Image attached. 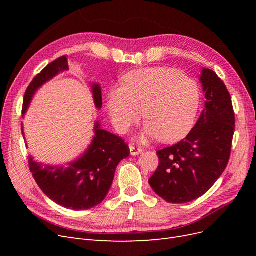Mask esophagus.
<instances>
[{"label": "esophagus", "mask_w": 256, "mask_h": 256, "mask_svg": "<svg viewBox=\"0 0 256 256\" xmlns=\"http://www.w3.org/2000/svg\"><path fill=\"white\" fill-rule=\"evenodd\" d=\"M129 148H130V154H132V156H136V154H138L143 152L142 147L136 146V145H134V144H130Z\"/></svg>", "instance_id": "obj_1"}]
</instances>
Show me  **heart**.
Returning a JSON list of instances; mask_svg holds the SVG:
<instances>
[{
    "label": "heart",
    "mask_w": 256,
    "mask_h": 256,
    "mask_svg": "<svg viewBox=\"0 0 256 256\" xmlns=\"http://www.w3.org/2000/svg\"><path fill=\"white\" fill-rule=\"evenodd\" d=\"M198 84L168 67L141 68L128 72L122 85L108 92L106 106L118 129L125 131L140 120L145 134L173 142L188 132L200 106Z\"/></svg>",
    "instance_id": "obj_1"
}]
</instances>
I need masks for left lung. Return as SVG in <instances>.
Wrapping results in <instances>:
<instances>
[{
	"instance_id": "obj_1",
	"label": "left lung",
	"mask_w": 256,
	"mask_h": 256,
	"mask_svg": "<svg viewBox=\"0 0 256 256\" xmlns=\"http://www.w3.org/2000/svg\"><path fill=\"white\" fill-rule=\"evenodd\" d=\"M200 82L207 99L205 109L187 136L157 152L159 166L148 180L168 203H188L205 194L230 160L235 131L232 97L210 69H203Z\"/></svg>"
}]
</instances>
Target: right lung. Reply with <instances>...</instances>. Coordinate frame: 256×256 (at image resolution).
<instances>
[{
  "mask_svg": "<svg viewBox=\"0 0 256 256\" xmlns=\"http://www.w3.org/2000/svg\"><path fill=\"white\" fill-rule=\"evenodd\" d=\"M68 68L66 56L56 58L44 67L26 90L22 112L26 113L38 88L60 72L68 70ZM92 95L96 106L100 109L102 96L98 84L92 85ZM129 154V146L120 136L100 129L99 124L96 122L95 136L90 148L80 159L69 164V168L42 166L32 157L28 159L30 171L46 196L63 207L85 210L97 206L104 200L112 186L116 166Z\"/></svg>",
  "mask_w": 256,
  "mask_h": 256,
  "instance_id": "right-lung-1",
  "label": "right lung"
}]
</instances>
